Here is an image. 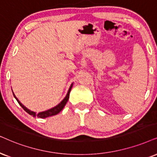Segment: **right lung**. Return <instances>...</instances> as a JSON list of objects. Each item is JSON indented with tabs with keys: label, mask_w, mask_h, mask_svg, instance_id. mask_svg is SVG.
Returning a JSON list of instances; mask_svg holds the SVG:
<instances>
[{
	"label": "right lung",
	"mask_w": 157,
	"mask_h": 157,
	"mask_svg": "<svg viewBox=\"0 0 157 157\" xmlns=\"http://www.w3.org/2000/svg\"><path fill=\"white\" fill-rule=\"evenodd\" d=\"M72 85H73V83H72V85H71V86L69 87V89L68 93H67L66 97H65V98L63 99V100L61 101L59 103L58 105H57V106H56L55 107H53V108L50 109H48V110H47V111H45V112H39L37 114L35 112L30 111L29 109H27V107H25V106H24V105L21 104V103L19 101V100H18V98H17V97H16V96H15L14 93H13V96H14V98L17 99V102L19 103V104L20 105V106L22 107L23 109L25 110L26 112L28 113L29 114H30V115H32V116H33V117L37 116V117H40V118H46V117H51V116H53V115H56V114H59V113L63 109V108H64L65 105H66L67 102L68 101V99H69V93H70L71 89H72ZM12 92H13V90H12Z\"/></svg>",
	"instance_id": "1"
}]
</instances>
